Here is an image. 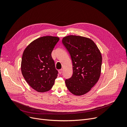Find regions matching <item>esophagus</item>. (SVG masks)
I'll use <instances>...</instances> for the list:
<instances>
[{"mask_svg":"<svg viewBox=\"0 0 127 127\" xmlns=\"http://www.w3.org/2000/svg\"><path fill=\"white\" fill-rule=\"evenodd\" d=\"M62 71H63V70L61 69H60L59 70V74L61 75V74H62Z\"/></svg>","mask_w":127,"mask_h":127,"instance_id":"obj_1","label":"esophagus"}]
</instances>
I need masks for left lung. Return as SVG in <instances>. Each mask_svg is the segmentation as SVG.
I'll list each match as a JSON object with an SVG mask.
<instances>
[{
	"mask_svg": "<svg viewBox=\"0 0 127 127\" xmlns=\"http://www.w3.org/2000/svg\"><path fill=\"white\" fill-rule=\"evenodd\" d=\"M62 43L69 52L73 74L65 80L66 87L72 94L80 96L89 92L100 76L102 57L92 39L80 36L64 37Z\"/></svg>",
	"mask_w": 127,
	"mask_h": 127,
	"instance_id": "obj_1",
	"label": "left lung"
}]
</instances>
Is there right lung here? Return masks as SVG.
<instances>
[{
  "mask_svg": "<svg viewBox=\"0 0 127 127\" xmlns=\"http://www.w3.org/2000/svg\"><path fill=\"white\" fill-rule=\"evenodd\" d=\"M59 41L58 37H41L31 42L23 52V76L31 87L38 92L49 91L58 76L51 52Z\"/></svg>",
  "mask_w": 127,
  "mask_h": 127,
  "instance_id": "1",
  "label": "right lung"
}]
</instances>
